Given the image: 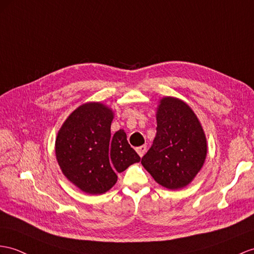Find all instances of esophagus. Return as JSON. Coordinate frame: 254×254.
<instances>
[{
    "instance_id": "esophagus-1",
    "label": "esophagus",
    "mask_w": 254,
    "mask_h": 254,
    "mask_svg": "<svg viewBox=\"0 0 254 254\" xmlns=\"http://www.w3.org/2000/svg\"><path fill=\"white\" fill-rule=\"evenodd\" d=\"M135 151H137V153L139 154V156L142 157L145 154V152H146V145H141V146L135 148Z\"/></svg>"
}]
</instances>
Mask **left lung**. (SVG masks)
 <instances>
[{
  "instance_id": "obj_1",
  "label": "left lung",
  "mask_w": 254,
  "mask_h": 254,
  "mask_svg": "<svg viewBox=\"0 0 254 254\" xmlns=\"http://www.w3.org/2000/svg\"><path fill=\"white\" fill-rule=\"evenodd\" d=\"M156 121V137L141 164L162 187L182 189L193 181L205 163V132L193 110L174 97L160 100Z\"/></svg>"
}]
</instances>
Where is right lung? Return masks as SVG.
<instances>
[{"label":"right lung","instance_id":"add662e5","mask_svg":"<svg viewBox=\"0 0 254 254\" xmlns=\"http://www.w3.org/2000/svg\"><path fill=\"white\" fill-rule=\"evenodd\" d=\"M113 117L104 104L87 102L74 110L58 131L55 151L60 169L87 194L106 193L116 183L117 172L141 159L123 129L111 134Z\"/></svg>","mask_w":254,"mask_h":254}]
</instances>
